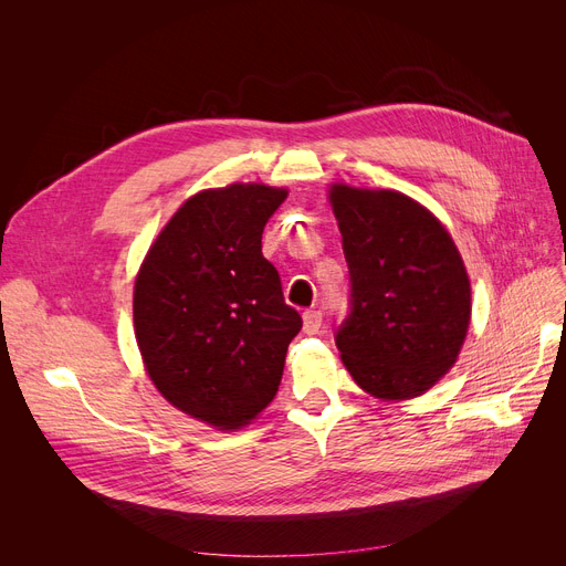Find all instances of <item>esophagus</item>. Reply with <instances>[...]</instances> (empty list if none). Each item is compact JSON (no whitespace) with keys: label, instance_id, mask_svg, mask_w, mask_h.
<instances>
[{"label":"esophagus","instance_id":"1","mask_svg":"<svg viewBox=\"0 0 566 566\" xmlns=\"http://www.w3.org/2000/svg\"><path fill=\"white\" fill-rule=\"evenodd\" d=\"M321 323H323V314L318 310H307L303 314V331L307 335H316L321 331Z\"/></svg>","mask_w":566,"mask_h":566}]
</instances>
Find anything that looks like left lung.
I'll list each match as a JSON object with an SVG mask.
<instances>
[{
  "label": "left lung",
  "instance_id": "left-lung-1",
  "mask_svg": "<svg viewBox=\"0 0 566 566\" xmlns=\"http://www.w3.org/2000/svg\"><path fill=\"white\" fill-rule=\"evenodd\" d=\"M348 263V314L335 342L355 382L380 399L427 392L468 333L470 282L444 227L392 190L335 186Z\"/></svg>",
  "mask_w": 566,
  "mask_h": 566
}]
</instances>
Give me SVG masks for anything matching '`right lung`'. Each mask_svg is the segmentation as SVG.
<instances>
[{"label":"right lung","mask_w":566,"mask_h":566,"mask_svg":"<svg viewBox=\"0 0 566 566\" xmlns=\"http://www.w3.org/2000/svg\"><path fill=\"white\" fill-rule=\"evenodd\" d=\"M286 190L235 184L190 197L135 282V335L163 397L218 429L248 424L277 395L303 318L261 254Z\"/></svg>","instance_id":"add662e5"}]
</instances>
